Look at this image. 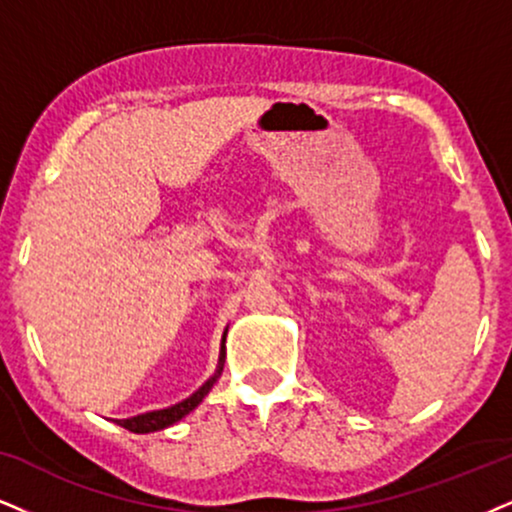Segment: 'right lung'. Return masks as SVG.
<instances>
[{
  "label": "right lung",
  "instance_id": "add662e5",
  "mask_svg": "<svg viewBox=\"0 0 512 512\" xmlns=\"http://www.w3.org/2000/svg\"><path fill=\"white\" fill-rule=\"evenodd\" d=\"M223 346H225V339H223ZM223 358H225V349H223V353H220V365H218L216 375H213L211 380H208L206 384H201V387H199L197 391H194V394L189 396V399H185L182 403H175V406H170V408L154 410V413H144V415H137V418L116 420V422H118V425H121V427H125V430H130V432H135V434L156 432V430H163V427L175 425V422L185 418L187 413H192V410L197 408L199 403H201V399H204L208 391H211V387H213V384H216V380H218L220 370H223Z\"/></svg>",
  "mask_w": 512,
  "mask_h": 512
}]
</instances>
